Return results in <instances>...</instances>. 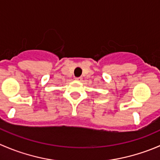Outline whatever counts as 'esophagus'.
<instances>
[{
	"label": "esophagus",
	"instance_id": "esophagus-1",
	"mask_svg": "<svg viewBox=\"0 0 160 160\" xmlns=\"http://www.w3.org/2000/svg\"><path fill=\"white\" fill-rule=\"evenodd\" d=\"M75 80H77V81H81V80H83V78H82L81 77H76Z\"/></svg>",
	"mask_w": 160,
	"mask_h": 160
}]
</instances>
